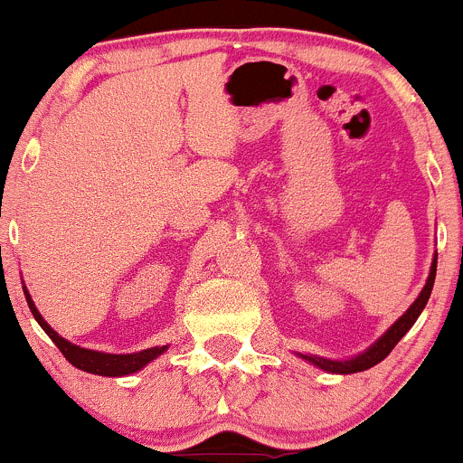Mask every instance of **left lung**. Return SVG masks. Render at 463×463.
<instances>
[{
    "label": "left lung",
    "instance_id": "left-lung-1",
    "mask_svg": "<svg viewBox=\"0 0 463 463\" xmlns=\"http://www.w3.org/2000/svg\"><path fill=\"white\" fill-rule=\"evenodd\" d=\"M434 277H437V256L432 259L428 281H425L423 290L419 292V297L414 299V304H411L410 308H407L405 313H402L401 317H398L396 322H393L392 326H389L387 331L383 333V335L378 337L372 346H369V349H364L363 354L354 355V358H346V360H328V358H319V355H306V354H297V355H299L301 360H306V363L315 364V367L322 369V372H328V373H342V376H346V373L367 372V369H372L373 364L383 363V360L392 354L393 346L401 342V337L405 335L411 326H414V322L419 319V315L423 313L425 304H428L430 295H432Z\"/></svg>",
    "mask_w": 463,
    "mask_h": 463
}]
</instances>
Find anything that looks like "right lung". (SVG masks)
Returning a JSON list of instances; mask_svg holds the SVG:
<instances>
[{
	"label": "right lung",
	"instance_id": "1",
	"mask_svg": "<svg viewBox=\"0 0 463 463\" xmlns=\"http://www.w3.org/2000/svg\"><path fill=\"white\" fill-rule=\"evenodd\" d=\"M22 288H24L26 304H29L35 322L43 326V331L52 337L53 345L62 351V355H65V358L70 360L76 369H82V372H87V373H96V376H112V378L130 376V373L139 372V369H144L146 364L153 363V360H157L159 355L166 354L168 351V345H164V346H150V349L137 351V354H103V351H91V349H82V346H78V345H71L70 340H65L62 335H58V333L53 331L47 322H44V317L40 315V310L35 308V304H33V299H31L26 286H22Z\"/></svg>",
	"mask_w": 463,
	"mask_h": 463
}]
</instances>
